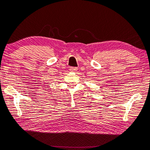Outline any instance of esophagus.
I'll list each match as a JSON object with an SVG mask.
<instances>
[{"mask_svg": "<svg viewBox=\"0 0 150 150\" xmlns=\"http://www.w3.org/2000/svg\"><path fill=\"white\" fill-rule=\"evenodd\" d=\"M70 71H76V70H77V68L76 67H70Z\"/></svg>", "mask_w": 150, "mask_h": 150, "instance_id": "1", "label": "esophagus"}]
</instances>
